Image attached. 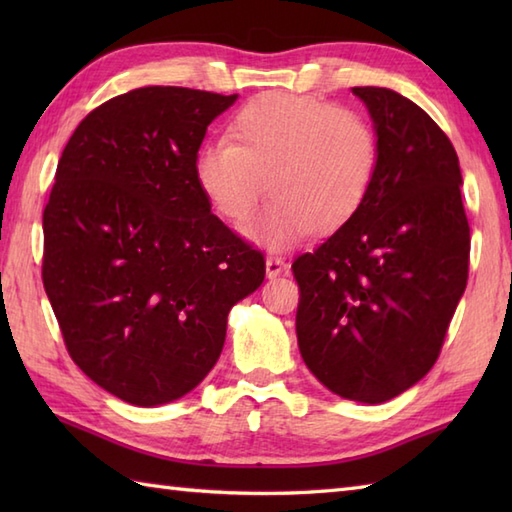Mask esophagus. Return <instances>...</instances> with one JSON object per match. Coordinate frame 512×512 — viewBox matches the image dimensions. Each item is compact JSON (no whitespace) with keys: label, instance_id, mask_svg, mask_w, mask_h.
Listing matches in <instances>:
<instances>
[{"label":"esophagus","instance_id":"obj_1","mask_svg":"<svg viewBox=\"0 0 512 512\" xmlns=\"http://www.w3.org/2000/svg\"><path fill=\"white\" fill-rule=\"evenodd\" d=\"M286 270H288V264L281 257H268L266 259V275H268V279L279 277L281 273H286Z\"/></svg>","mask_w":512,"mask_h":512}]
</instances>
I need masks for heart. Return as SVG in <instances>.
I'll return each instance as SVG.
<instances>
[{"instance_id": "1", "label": "heart", "mask_w": 512, "mask_h": 512, "mask_svg": "<svg viewBox=\"0 0 512 512\" xmlns=\"http://www.w3.org/2000/svg\"><path fill=\"white\" fill-rule=\"evenodd\" d=\"M231 138L200 147L195 182L213 209L242 228L266 191L273 200L250 228L255 242L286 248L330 233L361 211L380 162L367 118L310 96L266 92L237 110Z\"/></svg>"}]
</instances>
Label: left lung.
<instances>
[{"label": "left lung", "instance_id": "obj_1", "mask_svg": "<svg viewBox=\"0 0 512 512\" xmlns=\"http://www.w3.org/2000/svg\"><path fill=\"white\" fill-rule=\"evenodd\" d=\"M380 162L350 222L295 259L303 363L332 394L378 405L427 376L469 277L460 160L436 121L387 88H352Z\"/></svg>", "mask_w": 512, "mask_h": 512}]
</instances>
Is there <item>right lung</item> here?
Here are the masks:
<instances>
[{"mask_svg": "<svg viewBox=\"0 0 512 512\" xmlns=\"http://www.w3.org/2000/svg\"><path fill=\"white\" fill-rule=\"evenodd\" d=\"M235 101L132 90L85 116L57 165L43 288L72 361L129 405L198 387L228 312L264 281V255L211 213L193 173L206 127Z\"/></svg>", "mask_w": 512, "mask_h": 512, "instance_id": "right-lung-1", "label": "right lung"}]
</instances>
